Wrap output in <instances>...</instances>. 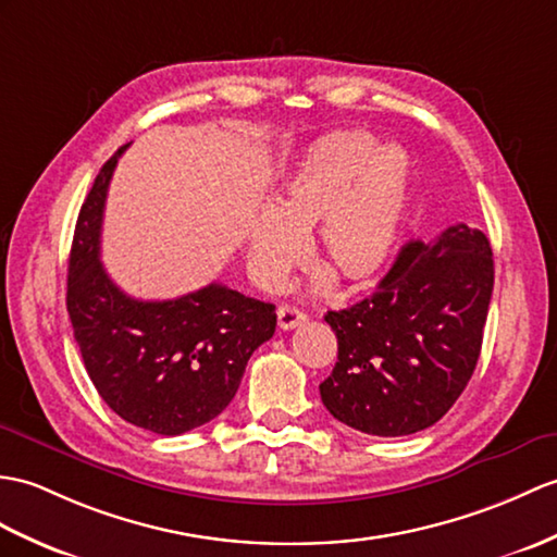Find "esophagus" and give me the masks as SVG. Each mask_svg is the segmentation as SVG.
<instances>
[{"label": "esophagus", "mask_w": 557, "mask_h": 557, "mask_svg": "<svg viewBox=\"0 0 557 557\" xmlns=\"http://www.w3.org/2000/svg\"><path fill=\"white\" fill-rule=\"evenodd\" d=\"M306 320H308L306 313H301L299 308H292V306H280L277 308V325H280V330L301 327Z\"/></svg>", "instance_id": "1"}]
</instances>
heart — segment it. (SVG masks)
<instances>
[{"label":"heart","mask_w":557,"mask_h":557,"mask_svg":"<svg viewBox=\"0 0 557 557\" xmlns=\"http://www.w3.org/2000/svg\"><path fill=\"white\" fill-rule=\"evenodd\" d=\"M410 187V161L396 145L339 131L308 147L275 206L249 232L256 282L275 287L301 261L315 230V256L346 284L372 280L389 261Z\"/></svg>","instance_id":"1"}]
</instances>
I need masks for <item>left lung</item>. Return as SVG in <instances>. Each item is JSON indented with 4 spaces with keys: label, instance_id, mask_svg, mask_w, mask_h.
<instances>
[{
    "label": "left lung",
    "instance_id": "left-lung-1",
    "mask_svg": "<svg viewBox=\"0 0 557 557\" xmlns=\"http://www.w3.org/2000/svg\"><path fill=\"white\" fill-rule=\"evenodd\" d=\"M494 256L482 230L454 225L408 242L368 299L327 310L339 356L320 384L339 422L374 436H406L442 420L482 351Z\"/></svg>",
    "mask_w": 557,
    "mask_h": 557
}]
</instances>
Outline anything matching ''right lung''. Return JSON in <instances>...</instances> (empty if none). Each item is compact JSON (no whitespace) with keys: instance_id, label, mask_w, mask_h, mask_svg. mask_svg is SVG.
<instances>
[{"instance_id":"right-lung-1","label":"right lung","mask_w":557,"mask_h":557,"mask_svg":"<svg viewBox=\"0 0 557 557\" xmlns=\"http://www.w3.org/2000/svg\"><path fill=\"white\" fill-rule=\"evenodd\" d=\"M127 147L103 163L77 215L66 308L107 406L141 430L177 436L227 408L251 354L275 334L277 315L273 304L215 282L168 301H139L115 287L99 261L101 218Z\"/></svg>"}]
</instances>
